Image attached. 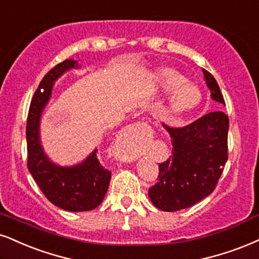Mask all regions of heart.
Masks as SVG:
<instances>
[{
  "label": "heart",
  "mask_w": 259,
  "mask_h": 259,
  "mask_svg": "<svg viewBox=\"0 0 259 259\" xmlns=\"http://www.w3.org/2000/svg\"><path fill=\"white\" fill-rule=\"evenodd\" d=\"M161 82L167 91L174 90L185 82V78L173 69H163L161 71ZM200 102V92L192 85H184L178 89L173 98L171 105L175 110H190L198 105Z\"/></svg>",
  "instance_id": "heart-1"
}]
</instances>
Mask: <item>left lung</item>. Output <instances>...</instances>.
Segmentation results:
<instances>
[{
    "mask_svg": "<svg viewBox=\"0 0 259 259\" xmlns=\"http://www.w3.org/2000/svg\"><path fill=\"white\" fill-rule=\"evenodd\" d=\"M203 73L212 100L226 104L215 78L206 69ZM228 128L223 111H212L184 127H167L171 156L159 163L157 183L149 188L157 209H187L215 190L228 159Z\"/></svg>",
    "mask_w": 259,
    "mask_h": 259,
    "instance_id": "left-lung-1",
    "label": "left lung"
}]
</instances>
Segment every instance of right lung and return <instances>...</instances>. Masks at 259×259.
Here are the masks:
<instances>
[{
    "instance_id": "right-lung-1",
    "label": "right lung",
    "mask_w": 259,
    "mask_h": 259,
    "mask_svg": "<svg viewBox=\"0 0 259 259\" xmlns=\"http://www.w3.org/2000/svg\"><path fill=\"white\" fill-rule=\"evenodd\" d=\"M74 60H66L44 75L32 98L27 115V168L40 191L54 205L67 211H90L103 200L109 187L111 171L97 158L98 150L81 163L73 167L54 164L44 154L39 139L41 111L52 96L55 80L71 68Z\"/></svg>"
}]
</instances>
